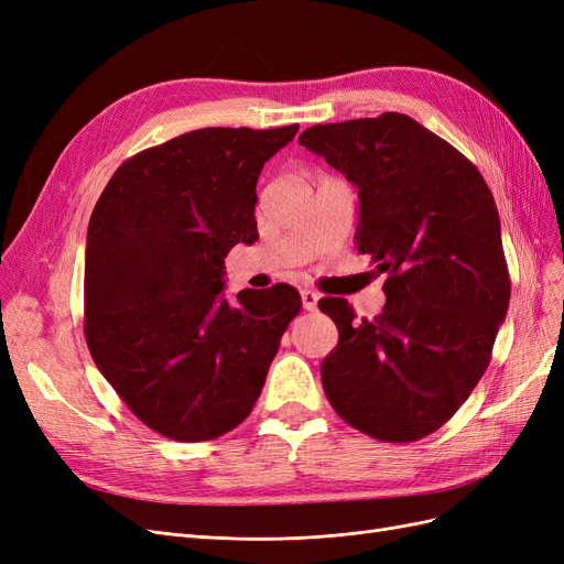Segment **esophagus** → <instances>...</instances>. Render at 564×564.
I'll return each instance as SVG.
<instances>
[{
	"mask_svg": "<svg viewBox=\"0 0 564 564\" xmlns=\"http://www.w3.org/2000/svg\"><path fill=\"white\" fill-rule=\"evenodd\" d=\"M317 301H319V294L313 292V289H303L301 292V303L305 311H315L317 308Z\"/></svg>",
	"mask_w": 564,
	"mask_h": 564,
	"instance_id": "1",
	"label": "esophagus"
}]
</instances>
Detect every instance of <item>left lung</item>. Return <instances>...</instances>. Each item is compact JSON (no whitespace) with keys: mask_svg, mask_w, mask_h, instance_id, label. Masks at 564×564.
<instances>
[{"mask_svg":"<svg viewBox=\"0 0 564 564\" xmlns=\"http://www.w3.org/2000/svg\"><path fill=\"white\" fill-rule=\"evenodd\" d=\"M299 143L357 187V251L388 275L373 319H355L346 299L319 301L338 327L324 392L369 437L421 440L468 400L506 319L497 204L473 162L400 112L315 124Z\"/></svg>","mask_w":564,"mask_h":564,"instance_id":"1","label":"left lung"}]
</instances>
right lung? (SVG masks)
Returning a JSON list of instances; mask_svg holds the SVG:
<instances>
[{"label": "right lung", "instance_id": "right-lung-1", "mask_svg": "<svg viewBox=\"0 0 564 564\" xmlns=\"http://www.w3.org/2000/svg\"><path fill=\"white\" fill-rule=\"evenodd\" d=\"M280 129L207 127L129 158L100 193L84 261V336L98 371L148 429L214 440L259 400L294 286L224 296V259L253 245L256 181L294 141Z\"/></svg>", "mask_w": 564, "mask_h": 564}]
</instances>
